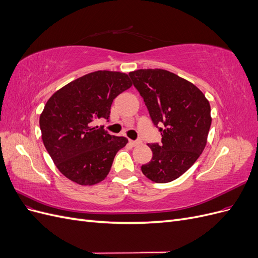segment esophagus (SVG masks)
Instances as JSON below:
<instances>
[{
	"label": "esophagus",
	"instance_id": "34e87169",
	"mask_svg": "<svg viewBox=\"0 0 258 258\" xmlns=\"http://www.w3.org/2000/svg\"><path fill=\"white\" fill-rule=\"evenodd\" d=\"M129 143L132 145V146H137L139 144H141V141H132V140H130Z\"/></svg>",
	"mask_w": 258,
	"mask_h": 258
}]
</instances>
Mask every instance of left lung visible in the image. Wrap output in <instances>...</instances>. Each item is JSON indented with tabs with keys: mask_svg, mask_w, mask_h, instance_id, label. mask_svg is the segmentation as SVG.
I'll use <instances>...</instances> for the list:
<instances>
[{
	"mask_svg": "<svg viewBox=\"0 0 258 258\" xmlns=\"http://www.w3.org/2000/svg\"><path fill=\"white\" fill-rule=\"evenodd\" d=\"M161 135V143H148L150 162L141 167L155 183H169L188 170L204 152L211 127V107L196 86L161 69L129 73Z\"/></svg>",
	"mask_w": 258,
	"mask_h": 258,
	"instance_id": "left-lung-1",
	"label": "left lung"
}]
</instances>
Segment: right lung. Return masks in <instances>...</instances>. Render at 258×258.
Masks as SVG:
<instances>
[{
    "instance_id": "obj_1",
    "label": "right lung",
    "mask_w": 258,
    "mask_h": 258,
    "mask_svg": "<svg viewBox=\"0 0 258 258\" xmlns=\"http://www.w3.org/2000/svg\"><path fill=\"white\" fill-rule=\"evenodd\" d=\"M127 74L97 71L56 91L40 117L43 143L60 172L80 185L106 177L115 155L128 143L111 136L98 119L108 121L113 100L131 87Z\"/></svg>"
}]
</instances>
